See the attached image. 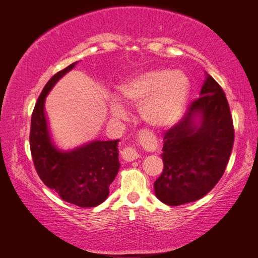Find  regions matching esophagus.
<instances>
[{
  "label": "esophagus",
  "instance_id": "1",
  "mask_svg": "<svg viewBox=\"0 0 258 258\" xmlns=\"http://www.w3.org/2000/svg\"><path fill=\"white\" fill-rule=\"evenodd\" d=\"M121 157L126 162H132V161L137 160L139 157V154L133 147H125L121 151Z\"/></svg>",
  "mask_w": 258,
  "mask_h": 258
}]
</instances>
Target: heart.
Listing matches in <instances>:
<instances>
[{"label": "heart", "mask_w": 258, "mask_h": 258, "mask_svg": "<svg viewBox=\"0 0 258 258\" xmlns=\"http://www.w3.org/2000/svg\"><path fill=\"white\" fill-rule=\"evenodd\" d=\"M190 88L185 73L160 67L131 76L120 84L119 95L131 104L141 105V117L148 125L166 127L182 116ZM111 111L116 116H121L125 109L120 102L112 99Z\"/></svg>", "instance_id": "b5f03b06"}]
</instances>
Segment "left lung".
<instances>
[{
  "label": "left lung",
  "instance_id": "1",
  "mask_svg": "<svg viewBox=\"0 0 258 258\" xmlns=\"http://www.w3.org/2000/svg\"><path fill=\"white\" fill-rule=\"evenodd\" d=\"M206 75L201 97L163 139V171L154 190L169 206L196 202L209 194L224 175L232 153L234 126L227 98L217 81Z\"/></svg>",
  "mask_w": 258,
  "mask_h": 258
}]
</instances>
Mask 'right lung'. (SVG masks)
Listing matches in <instances>:
<instances>
[{"label": "right lung", "mask_w": 258, "mask_h": 258, "mask_svg": "<svg viewBox=\"0 0 258 258\" xmlns=\"http://www.w3.org/2000/svg\"><path fill=\"white\" fill-rule=\"evenodd\" d=\"M76 63L53 75L38 97L31 117L30 149L36 170L46 186L64 202L80 207H95L107 198L110 184L118 174L119 140H95L62 151L52 140L45 114L46 96Z\"/></svg>", "instance_id": "right-lung-1"}]
</instances>
